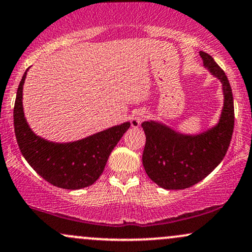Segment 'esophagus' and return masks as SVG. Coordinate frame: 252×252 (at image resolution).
Returning a JSON list of instances; mask_svg holds the SVG:
<instances>
[{
  "mask_svg": "<svg viewBox=\"0 0 252 252\" xmlns=\"http://www.w3.org/2000/svg\"><path fill=\"white\" fill-rule=\"evenodd\" d=\"M146 118H147L146 112H137V114H136L135 116L131 118V126H134V128H137V126H140V124L142 123Z\"/></svg>",
  "mask_w": 252,
  "mask_h": 252,
  "instance_id": "34e87169",
  "label": "esophagus"
}]
</instances>
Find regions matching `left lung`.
Here are the masks:
<instances>
[{"mask_svg":"<svg viewBox=\"0 0 252 252\" xmlns=\"http://www.w3.org/2000/svg\"><path fill=\"white\" fill-rule=\"evenodd\" d=\"M204 65L220 79L224 109L218 126L198 136H185L155 122H143L146 134L142 163L147 175L166 189H184L198 184L221 162L235 128L230 83L210 54L200 52Z\"/></svg>","mask_w":252,"mask_h":252,"instance_id":"obj_1","label":"left lung"}]
</instances>
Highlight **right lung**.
I'll list each match as a JSON object with an SVG mask.
<instances>
[{
  "mask_svg": "<svg viewBox=\"0 0 252 252\" xmlns=\"http://www.w3.org/2000/svg\"><path fill=\"white\" fill-rule=\"evenodd\" d=\"M25 72L14 105V130L19 148L31 167L53 186L65 189L88 187L102 175L112 149L129 129L123 123L72 143H53L32 131L22 109Z\"/></svg>",
  "mask_w": 252,
  "mask_h": 252,
  "instance_id": "obj_1",
  "label": "right lung"
}]
</instances>
